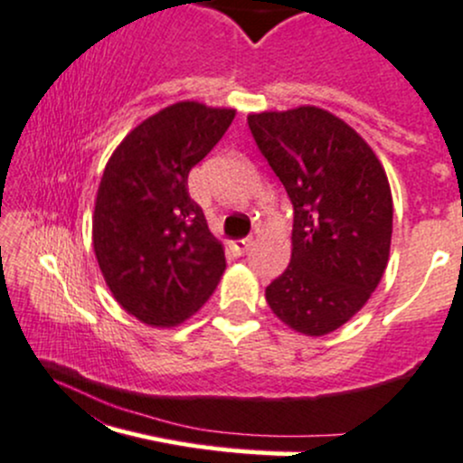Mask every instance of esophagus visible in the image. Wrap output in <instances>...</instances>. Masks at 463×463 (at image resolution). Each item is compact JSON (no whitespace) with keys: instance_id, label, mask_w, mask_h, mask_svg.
Masks as SVG:
<instances>
[{"instance_id":"obj_1","label":"esophagus","mask_w":463,"mask_h":463,"mask_svg":"<svg viewBox=\"0 0 463 463\" xmlns=\"http://www.w3.org/2000/svg\"><path fill=\"white\" fill-rule=\"evenodd\" d=\"M251 247L250 238H241V241H232V250L236 256H242Z\"/></svg>"}]
</instances>
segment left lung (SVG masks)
<instances>
[{
	"mask_svg": "<svg viewBox=\"0 0 463 463\" xmlns=\"http://www.w3.org/2000/svg\"><path fill=\"white\" fill-rule=\"evenodd\" d=\"M294 209L292 260L265 298L292 330L323 336L350 321L390 256L392 196L364 137L317 107L247 118Z\"/></svg>",
	"mask_w": 463,
	"mask_h": 463,
	"instance_id": "8db88e82",
	"label": "left lung"
}]
</instances>
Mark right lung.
<instances>
[{
	"label": "right lung",
	"instance_id": "1",
	"mask_svg": "<svg viewBox=\"0 0 463 463\" xmlns=\"http://www.w3.org/2000/svg\"><path fill=\"white\" fill-rule=\"evenodd\" d=\"M233 116L178 102L133 128L107 162L95 200V259L116 301L146 326L183 323L225 271V251L187 178Z\"/></svg>",
	"mask_w": 463,
	"mask_h": 463
}]
</instances>
